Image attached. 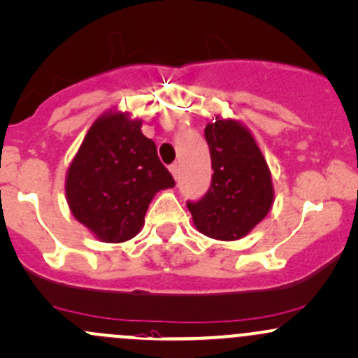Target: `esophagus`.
<instances>
[{
	"label": "esophagus",
	"mask_w": 358,
	"mask_h": 358,
	"mask_svg": "<svg viewBox=\"0 0 358 358\" xmlns=\"http://www.w3.org/2000/svg\"><path fill=\"white\" fill-rule=\"evenodd\" d=\"M170 171H171V175L175 176V178H178V173H180V166H178V163H173V164H170Z\"/></svg>",
	"instance_id": "34e87169"
}]
</instances>
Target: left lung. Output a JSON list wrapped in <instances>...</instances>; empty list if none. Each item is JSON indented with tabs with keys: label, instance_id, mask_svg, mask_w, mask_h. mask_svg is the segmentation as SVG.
<instances>
[{
	"label": "left lung",
	"instance_id": "left-lung-1",
	"mask_svg": "<svg viewBox=\"0 0 358 358\" xmlns=\"http://www.w3.org/2000/svg\"><path fill=\"white\" fill-rule=\"evenodd\" d=\"M203 134L214 170L210 188L187 207L195 227L206 236L221 241L245 238L272 209V173L241 122L215 117Z\"/></svg>",
	"mask_w": 358,
	"mask_h": 358
}]
</instances>
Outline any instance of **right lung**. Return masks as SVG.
Wrapping results in <instances>:
<instances>
[{
	"label": "right lung",
	"instance_id": "obj_1",
	"mask_svg": "<svg viewBox=\"0 0 358 358\" xmlns=\"http://www.w3.org/2000/svg\"><path fill=\"white\" fill-rule=\"evenodd\" d=\"M141 125L143 120L127 112H105L86 132L66 173L69 209L100 241L134 238L152 197L175 187Z\"/></svg>",
	"mask_w": 358,
	"mask_h": 358
}]
</instances>
